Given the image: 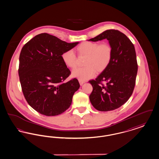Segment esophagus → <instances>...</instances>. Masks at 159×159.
Wrapping results in <instances>:
<instances>
[{"label": "esophagus", "instance_id": "esophagus-1", "mask_svg": "<svg viewBox=\"0 0 159 159\" xmlns=\"http://www.w3.org/2000/svg\"><path fill=\"white\" fill-rule=\"evenodd\" d=\"M84 82H85L84 81H81V80H79V83H80V85H82L83 84Z\"/></svg>", "mask_w": 159, "mask_h": 159}]
</instances>
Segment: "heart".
Returning <instances> with one entry per match:
<instances>
[{
    "mask_svg": "<svg viewBox=\"0 0 159 159\" xmlns=\"http://www.w3.org/2000/svg\"><path fill=\"white\" fill-rule=\"evenodd\" d=\"M80 56L86 57L83 67L78 68L72 72L73 76L79 80L85 81L94 76L95 73H101L108 67L112 56V46L108 43H98L86 41L77 47ZM61 58L64 64L70 69L77 67V61L75 53L71 50L63 52Z\"/></svg>",
    "mask_w": 159,
    "mask_h": 159,
    "instance_id": "1",
    "label": "heart"
}]
</instances>
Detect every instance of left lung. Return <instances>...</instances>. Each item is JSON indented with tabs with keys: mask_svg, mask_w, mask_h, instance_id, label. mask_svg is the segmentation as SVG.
I'll list each match as a JSON object with an SVG mask.
<instances>
[{
	"mask_svg": "<svg viewBox=\"0 0 159 159\" xmlns=\"http://www.w3.org/2000/svg\"><path fill=\"white\" fill-rule=\"evenodd\" d=\"M103 39L112 46V56L108 67L95 80H89L93 87L89 99L96 109L109 111L120 108L133 94L138 65L133 44L124 34L108 30L89 41Z\"/></svg>",
	"mask_w": 159,
	"mask_h": 159,
	"instance_id": "left-lung-1",
	"label": "left lung"
}]
</instances>
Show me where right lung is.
<instances>
[{
    "instance_id": "1",
    "label": "right lung",
    "mask_w": 159,
    "mask_h": 159,
    "mask_svg": "<svg viewBox=\"0 0 159 159\" xmlns=\"http://www.w3.org/2000/svg\"><path fill=\"white\" fill-rule=\"evenodd\" d=\"M78 44L42 33L22 47L18 69L22 90L28 104L41 114L56 116L70 107L80 84L76 78L64 82L71 72L61 55Z\"/></svg>"
}]
</instances>
